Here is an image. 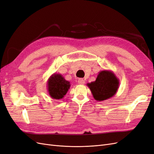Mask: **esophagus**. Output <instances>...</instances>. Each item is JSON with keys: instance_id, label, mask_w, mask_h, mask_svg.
I'll return each mask as SVG.
<instances>
[{"instance_id": "1", "label": "esophagus", "mask_w": 154, "mask_h": 154, "mask_svg": "<svg viewBox=\"0 0 154 154\" xmlns=\"http://www.w3.org/2000/svg\"><path fill=\"white\" fill-rule=\"evenodd\" d=\"M78 82L79 84H80V85H83V84H84V83H85V80H83V79H82V78H80V79H78Z\"/></svg>"}]
</instances>
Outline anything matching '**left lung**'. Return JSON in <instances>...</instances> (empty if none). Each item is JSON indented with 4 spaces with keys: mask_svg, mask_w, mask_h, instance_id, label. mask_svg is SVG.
Instances as JSON below:
<instances>
[{
    "mask_svg": "<svg viewBox=\"0 0 154 154\" xmlns=\"http://www.w3.org/2000/svg\"><path fill=\"white\" fill-rule=\"evenodd\" d=\"M119 85V79L112 71L109 70L100 71L94 82L87 84L93 97L98 101L106 100L113 97L118 90Z\"/></svg>",
    "mask_w": 154,
    "mask_h": 154,
    "instance_id": "8db88e82",
    "label": "left lung"
}]
</instances>
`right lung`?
<instances>
[{"label":"right lung","instance_id":"1","mask_svg":"<svg viewBox=\"0 0 154 154\" xmlns=\"http://www.w3.org/2000/svg\"><path fill=\"white\" fill-rule=\"evenodd\" d=\"M70 87V82L65 80L60 74L54 73L48 79V91L49 96L53 99H62L67 94Z\"/></svg>","mask_w":154,"mask_h":154}]
</instances>
